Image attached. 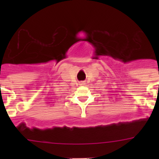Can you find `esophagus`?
Segmentation results:
<instances>
[{
  "mask_svg": "<svg viewBox=\"0 0 159 159\" xmlns=\"http://www.w3.org/2000/svg\"><path fill=\"white\" fill-rule=\"evenodd\" d=\"M84 84H85L84 82H80V85H84Z\"/></svg>",
  "mask_w": 159,
  "mask_h": 159,
  "instance_id": "1",
  "label": "esophagus"
}]
</instances>
